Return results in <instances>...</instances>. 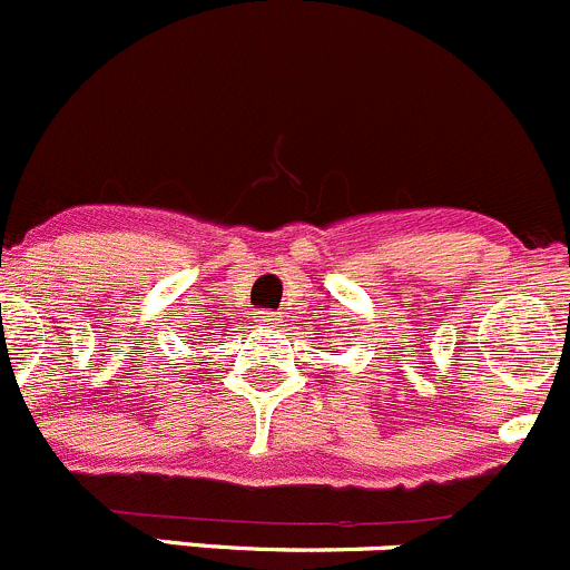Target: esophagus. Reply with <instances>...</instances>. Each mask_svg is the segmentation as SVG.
I'll return each mask as SVG.
<instances>
[{"instance_id": "1", "label": "esophagus", "mask_w": 570, "mask_h": 570, "mask_svg": "<svg viewBox=\"0 0 570 570\" xmlns=\"http://www.w3.org/2000/svg\"><path fill=\"white\" fill-rule=\"evenodd\" d=\"M257 318H261L263 324H268V321H279V315H274V313H261V315H257Z\"/></svg>"}]
</instances>
